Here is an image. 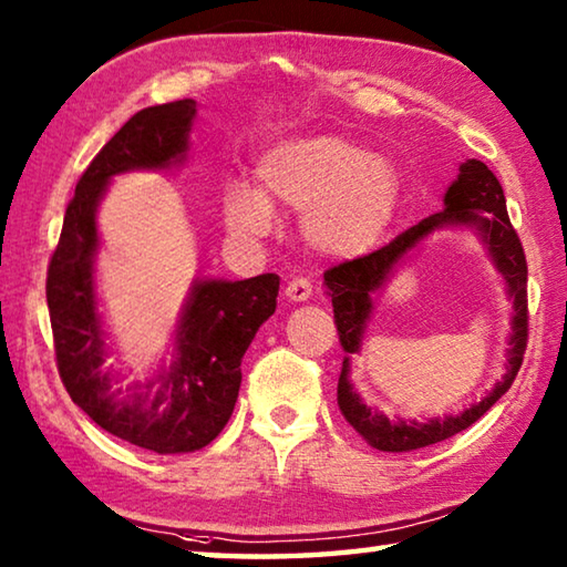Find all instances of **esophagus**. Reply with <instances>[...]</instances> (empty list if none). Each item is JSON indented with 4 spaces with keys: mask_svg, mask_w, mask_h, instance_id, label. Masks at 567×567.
Listing matches in <instances>:
<instances>
[{
    "mask_svg": "<svg viewBox=\"0 0 567 567\" xmlns=\"http://www.w3.org/2000/svg\"><path fill=\"white\" fill-rule=\"evenodd\" d=\"M285 297H287V300H290V302H305V300H310V297H312V285H310V280H305V277H295V280L287 282Z\"/></svg>",
    "mask_w": 567,
    "mask_h": 567,
    "instance_id": "esophagus-1",
    "label": "esophagus"
}]
</instances>
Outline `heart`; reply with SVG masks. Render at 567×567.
Instances as JSON below:
<instances>
[{
    "label": "heart",
    "mask_w": 567,
    "mask_h": 567,
    "mask_svg": "<svg viewBox=\"0 0 567 567\" xmlns=\"http://www.w3.org/2000/svg\"><path fill=\"white\" fill-rule=\"evenodd\" d=\"M257 187L229 182L225 223L237 237L272 229L275 209L302 213L305 243L328 257H358L380 243L400 203L392 162L340 134L277 142L257 162Z\"/></svg>",
    "instance_id": "b5f03b06"
}]
</instances>
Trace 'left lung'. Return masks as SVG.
<instances>
[{"instance_id": "obj_1", "label": "left lung", "mask_w": 567, "mask_h": 567, "mask_svg": "<svg viewBox=\"0 0 567 567\" xmlns=\"http://www.w3.org/2000/svg\"><path fill=\"white\" fill-rule=\"evenodd\" d=\"M443 209L405 229L390 245L375 252L358 257V260L330 267L324 272V287L332 297L334 324H338L340 344L348 352L342 360V372L338 382V405L344 420L382 453H410V450L427 447L463 433L475 420H480L501 400L513 385L523 364L527 348V262L520 237L511 225L505 207V195L497 177L487 169L485 162L465 159L460 165L457 179L447 187ZM440 226H470L484 239L496 269L504 275L508 293L514 300V332L512 350L508 351V368L504 380L488 395L471 406L460 416L436 419L427 423L390 421L363 405L349 382V358L359 351L363 324L371 311V295L384 286L394 267L404 259L410 248Z\"/></svg>"}]
</instances>
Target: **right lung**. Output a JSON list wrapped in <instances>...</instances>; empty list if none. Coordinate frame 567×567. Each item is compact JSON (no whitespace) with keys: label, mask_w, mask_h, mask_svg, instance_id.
<instances>
[{"label":"right lung","mask_w":567,"mask_h":567,"mask_svg":"<svg viewBox=\"0 0 567 567\" xmlns=\"http://www.w3.org/2000/svg\"><path fill=\"white\" fill-rule=\"evenodd\" d=\"M195 114V100H179L140 110L124 122L76 182L47 270L56 368L72 402L114 437L159 455L195 453L223 433L243 382L239 364L275 312L280 290V277L272 272L237 282L197 280L182 310L169 368L145 390L127 388V398H120L122 390L112 392V372L102 370L107 342L94 292L100 199L122 172L182 165Z\"/></svg>","instance_id":"1"}]
</instances>
